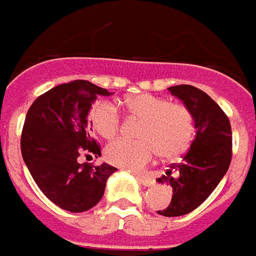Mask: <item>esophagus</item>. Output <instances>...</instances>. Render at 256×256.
Segmentation results:
<instances>
[{
	"label": "esophagus",
	"instance_id": "34e87169",
	"mask_svg": "<svg viewBox=\"0 0 256 256\" xmlns=\"http://www.w3.org/2000/svg\"><path fill=\"white\" fill-rule=\"evenodd\" d=\"M135 177H136V180L139 181V184H142L143 186H152V184H154V181H152L150 177H146V176L142 174H136Z\"/></svg>",
	"mask_w": 256,
	"mask_h": 256
}]
</instances>
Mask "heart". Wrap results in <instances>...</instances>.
I'll return each instance as SVG.
<instances>
[{
    "instance_id": "heart-1",
    "label": "heart",
    "mask_w": 256,
    "mask_h": 256,
    "mask_svg": "<svg viewBox=\"0 0 256 256\" xmlns=\"http://www.w3.org/2000/svg\"><path fill=\"white\" fill-rule=\"evenodd\" d=\"M132 117L139 118L143 124L134 142L117 139L105 150L110 164L126 170H139L150 164L154 154L173 160L190 147L194 136V118L184 105L170 104L168 98L151 94H139L121 102ZM92 128L102 138L112 139L120 132L121 117L112 102H96L88 113Z\"/></svg>"
}]
</instances>
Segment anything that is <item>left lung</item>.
I'll return each instance as SVG.
<instances>
[{"label": "left lung", "instance_id": "1", "mask_svg": "<svg viewBox=\"0 0 256 256\" xmlns=\"http://www.w3.org/2000/svg\"><path fill=\"white\" fill-rule=\"evenodd\" d=\"M168 90L191 112L196 130L181 162L156 180L173 188L169 206L158 214L176 218L199 207L226 174L232 160V128L222 109L202 90L188 84ZM172 168L176 176H170Z\"/></svg>", "mask_w": 256, "mask_h": 256}]
</instances>
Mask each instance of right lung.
I'll list each match as a JSON object with an SVG mask.
<instances>
[{
	"instance_id": "right-lung-1",
	"label": "right lung",
	"mask_w": 256,
	"mask_h": 256,
	"mask_svg": "<svg viewBox=\"0 0 256 256\" xmlns=\"http://www.w3.org/2000/svg\"><path fill=\"white\" fill-rule=\"evenodd\" d=\"M113 92L88 80H72L38 96L26 116L20 150L38 188L70 212L95 207L117 169L102 162L79 164L80 154H102L91 136L88 113L98 96Z\"/></svg>"
}]
</instances>
